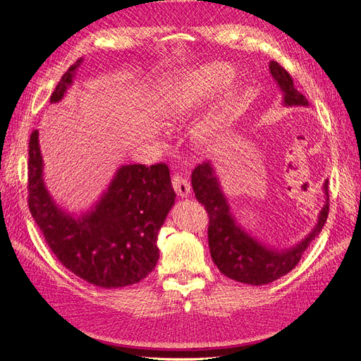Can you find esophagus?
I'll return each instance as SVG.
<instances>
[{"label": "esophagus", "mask_w": 361, "mask_h": 361, "mask_svg": "<svg viewBox=\"0 0 361 361\" xmlns=\"http://www.w3.org/2000/svg\"><path fill=\"white\" fill-rule=\"evenodd\" d=\"M171 182H173V188H174V191H176V194L179 195V197L185 199V197H188V195L191 194L190 182L185 179L183 176H179V174H174Z\"/></svg>", "instance_id": "1"}]
</instances>
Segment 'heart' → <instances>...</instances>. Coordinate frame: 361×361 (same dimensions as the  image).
<instances>
[{"label":"heart","instance_id":"heart-1","mask_svg":"<svg viewBox=\"0 0 361 361\" xmlns=\"http://www.w3.org/2000/svg\"><path fill=\"white\" fill-rule=\"evenodd\" d=\"M233 76V68L226 63H211L192 71L190 75L174 87V89L164 97L162 102V117L169 123H176L183 117H187L195 110L207 97L221 89L224 84L231 81ZM238 94V85H228L221 102L220 110L214 117L206 120L194 130L195 143L206 145L215 134V129L220 125L221 118L231 111Z\"/></svg>","mask_w":361,"mask_h":361}]
</instances>
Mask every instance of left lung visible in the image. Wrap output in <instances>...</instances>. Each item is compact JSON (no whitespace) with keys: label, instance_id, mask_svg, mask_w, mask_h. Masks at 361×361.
Listing matches in <instances>:
<instances>
[{"label":"left lung","instance_id":"1","mask_svg":"<svg viewBox=\"0 0 361 361\" xmlns=\"http://www.w3.org/2000/svg\"><path fill=\"white\" fill-rule=\"evenodd\" d=\"M269 72L281 92L283 105L309 106L305 96L295 89L290 75L277 61H269ZM191 183L195 199L204 206L209 215L207 239H209L214 264L226 277L245 285H268L288 274L297 267L313 239L321 233L329 216V179H326L322 185L324 206L312 232L297 244L276 248L262 243L257 236H253L241 224H238L212 161H206L194 169Z\"/></svg>","mask_w":361,"mask_h":361}]
</instances>
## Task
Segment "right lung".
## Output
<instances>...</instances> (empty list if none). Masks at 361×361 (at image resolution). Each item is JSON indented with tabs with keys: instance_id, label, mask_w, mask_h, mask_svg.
Segmentation results:
<instances>
[{
	"instance_id": "add662e5",
	"label": "right lung",
	"mask_w": 361,
	"mask_h": 361,
	"mask_svg": "<svg viewBox=\"0 0 361 361\" xmlns=\"http://www.w3.org/2000/svg\"><path fill=\"white\" fill-rule=\"evenodd\" d=\"M82 59L61 76L51 104H59L73 84ZM28 206L47 244L75 276L104 289L135 285L159 259L158 232L174 204L166 164L118 167L97 200L81 212L57 203L45 182L39 130L28 145Z\"/></svg>"
}]
</instances>
